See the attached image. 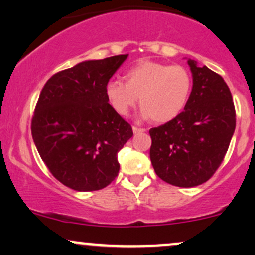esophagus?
<instances>
[{
  "label": "esophagus",
  "mask_w": 255,
  "mask_h": 255,
  "mask_svg": "<svg viewBox=\"0 0 255 255\" xmlns=\"http://www.w3.org/2000/svg\"><path fill=\"white\" fill-rule=\"evenodd\" d=\"M132 131L133 133H140V132H145V128H137V127H132Z\"/></svg>",
  "instance_id": "obj_1"
}]
</instances>
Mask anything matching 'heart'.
Wrapping results in <instances>:
<instances>
[{"label": "heart", "mask_w": 255, "mask_h": 255, "mask_svg": "<svg viewBox=\"0 0 255 255\" xmlns=\"http://www.w3.org/2000/svg\"><path fill=\"white\" fill-rule=\"evenodd\" d=\"M193 77L182 65L143 60L124 74V81L110 80L105 92L116 112L127 116L139 98L143 118L166 123L177 117L189 102Z\"/></svg>", "instance_id": "1"}]
</instances>
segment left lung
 Instances as JSON below:
<instances>
[{
	"label": "left lung",
	"mask_w": 255,
	"mask_h": 255,
	"mask_svg": "<svg viewBox=\"0 0 255 255\" xmlns=\"http://www.w3.org/2000/svg\"><path fill=\"white\" fill-rule=\"evenodd\" d=\"M189 102L177 117L150 128V159L157 176L176 187L204 183L224 161L235 130V108L221 75L188 60Z\"/></svg>",
	"instance_id": "8db88e82"
}]
</instances>
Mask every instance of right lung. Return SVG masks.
Listing matches in <instances>:
<instances>
[{"label": "right lung", "instance_id": "1", "mask_svg": "<svg viewBox=\"0 0 255 255\" xmlns=\"http://www.w3.org/2000/svg\"><path fill=\"white\" fill-rule=\"evenodd\" d=\"M128 54L83 61L45 84L31 118V136L51 174L77 191L108 187L132 128L106 98L105 87Z\"/></svg>", "mask_w": 255, "mask_h": 255}]
</instances>
